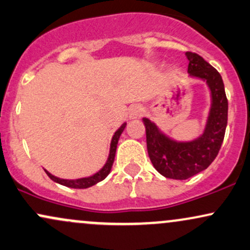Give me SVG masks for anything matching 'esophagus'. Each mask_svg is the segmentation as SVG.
<instances>
[{"instance_id":"1","label":"esophagus","mask_w":250,"mask_h":250,"mask_svg":"<svg viewBox=\"0 0 250 250\" xmlns=\"http://www.w3.org/2000/svg\"><path fill=\"white\" fill-rule=\"evenodd\" d=\"M144 112H145V110H144L142 105H134V106H132L130 108V118L131 119L140 118V117L144 114Z\"/></svg>"}]
</instances>
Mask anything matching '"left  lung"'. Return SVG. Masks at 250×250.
<instances>
[{
	"label": "left lung",
	"instance_id": "obj_1",
	"mask_svg": "<svg viewBox=\"0 0 250 250\" xmlns=\"http://www.w3.org/2000/svg\"><path fill=\"white\" fill-rule=\"evenodd\" d=\"M186 56L189 75L206 81L212 93V107L202 136L193 142L179 143L161 133L149 119H143L148 157L154 168L175 180L193 177L213 163L224 142L228 120V101L221 75L195 52L188 51Z\"/></svg>",
	"mask_w": 250,
	"mask_h": 250
}]
</instances>
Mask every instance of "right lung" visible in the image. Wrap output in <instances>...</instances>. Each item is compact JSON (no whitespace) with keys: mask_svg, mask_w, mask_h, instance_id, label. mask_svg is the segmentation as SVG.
Here are the masks:
<instances>
[{"mask_svg":"<svg viewBox=\"0 0 250 250\" xmlns=\"http://www.w3.org/2000/svg\"><path fill=\"white\" fill-rule=\"evenodd\" d=\"M125 126H126V123L120 126L118 130L116 131V133H114V136L112 138V142H111L110 155H108V159L106 161V164H105L104 167H103L101 171L97 172L96 174L91 175V177H87V178L76 179V180H66V179H60V178L55 177V175H52L51 173H49L46 169H44V171H45L46 174H48V177L51 179V180H54L55 183L63 185V186L70 187V188H87V187L93 186V185L99 183V181L104 180V179L108 175V173L111 172V168H112L113 161H114V155H116L117 144H118L119 137H120V134L123 133V131H124Z\"/></svg>","mask_w":250,"mask_h":250,"instance_id":"right-lung-1","label":"right lung"}]
</instances>
